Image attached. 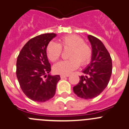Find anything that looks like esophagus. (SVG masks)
<instances>
[{
  "mask_svg": "<svg viewBox=\"0 0 129 129\" xmlns=\"http://www.w3.org/2000/svg\"><path fill=\"white\" fill-rule=\"evenodd\" d=\"M69 74H62V75H60V78H66V77H69Z\"/></svg>",
  "mask_w": 129,
  "mask_h": 129,
  "instance_id": "esophagus-1",
  "label": "esophagus"
}]
</instances>
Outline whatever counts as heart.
Returning <instances> with one entry per match:
<instances>
[{"label": "heart", "mask_w": 129, "mask_h": 129, "mask_svg": "<svg viewBox=\"0 0 129 129\" xmlns=\"http://www.w3.org/2000/svg\"><path fill=\"white\" fill-rule=\"evenodd\" d=\"M71 48L69 58V60H63L55 64L54 71L60 74H68L79 66L86 64L92 58V51L88 44L77 35H69L62 37L59 43L50 42L47 46V56L50 61L55 62L60 57L62 48Z\"/></svg>", "instance_id": "obj_1"}]
</instances>
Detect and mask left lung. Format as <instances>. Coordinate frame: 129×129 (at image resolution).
<instances>
[{
  "label": "left lung",
  "mask_w": 129,
  "mask_h": 129,
  "mask_svg": "<svg viewBox=\"0 0 129 129\" xmlns=\"http://www.w3.org/2000/svg\"><path fill=\"white\" fill-rule=\"evenodd\" d=\"M92 48L91 62L82 71L79 82L73 87L78 97L90 99L97 97L108 86L112 73V60L109 52L101 40L88 36Z\"/></svg>",
  "instance_id": "obj_1"
}]
</instances>
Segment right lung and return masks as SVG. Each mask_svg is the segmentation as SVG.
<instances>
[{"instance_id":"add662e5","label":"right lung","mask_w":129,"mask_h":129,"mask_svg":"<svg viewBox=\"0 0 129 129\" xmlns=\"http://www.w3.org/2000/svg\"><path fill=\"white\" fill-rule=\"evenodd\" d=\"M56 35L44 34L30 39L24 45L16 61V76L20 87L27 97L43 103L55 94L59 75H46L51 65L46 55L47 46Z\"/></svg>"}]
</instances>
